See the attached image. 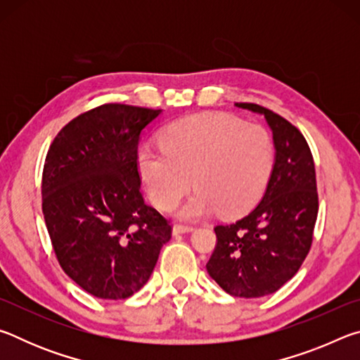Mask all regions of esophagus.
Here are the masks:
<instances>
[{
    "label": "esophagus",
    "mask_w": 360,
    "mask_h": 360,
    "mask_svg": "<svg viewBox=\"0 0 360 360\" xmlns=\"http://www.w3.org/2000/svg\"><path fill=\"white\" fill-rule=\"evenodd\" d=\"M191 231H193V227H191V225H181V224H176L174 227H173V233H174V235L191 233Z\"/></svg>",
    "instance_id": "1"
}]
</instances>
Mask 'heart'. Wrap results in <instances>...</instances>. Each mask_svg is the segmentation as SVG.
<instances>
[{
  "mask_svg": "<svg viewBox=\"0 0 360 360\" xmlns=\"http://www.w3.org/2000/svg\"><path fill=\"white\" fill-rule=\"evenodd\" d=\"M162 150L143 148L136 163L152 202L169 210L197 188L178 217H205L219 210L233 217L260 198L273 167V143L264 127L227 114L174 120L158 136Z\"/></svg>",
  "mask_w": 360,
  "mask_h": 360,
  "instance_id": "1",
  "label": "heart"
}]
</instances>
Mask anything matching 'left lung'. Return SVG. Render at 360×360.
Listing matches in <instances>:
<instances>
[{
    "mask_svg": "<svg viewBox=\"0 0 360 360\" xmlns=\"http://www.w3.org/2000/svg\"><path fill=\"white\" fill-rule=\"evenodd\" d=\"M236 108L264 115L275 162L259 205L240 221L214 229L217 245L206 264L210 276L230 295H270L302 266L313 241L318 192L311 150L290 122L254 103Z\"/></svg>",
    "mask_w": 360,
    "mask_h": 360,
    "instance_id": "obj_1",
    "label": "left lung"
}]
</instances>
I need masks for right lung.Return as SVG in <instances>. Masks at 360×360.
I'll return each mask as SVG.
<instances>
[{
  "label": "right lung",
  "instance_id": "1",
  "mask_svg": "<svg viewBox=\"0 0 360 360\" xmlns=\"http://www.w3.org/2000/svg\"><path fill=\"white\" fill-rule=\"evenodd\" d=\"M162 109L103 105L65 125L42 172V212L63 271L98 298L148 283L172 225L144 203L138 144Z\"/></svg>",
  "mask_w": 360,
  "mask_h": 360
}]
</instances>
